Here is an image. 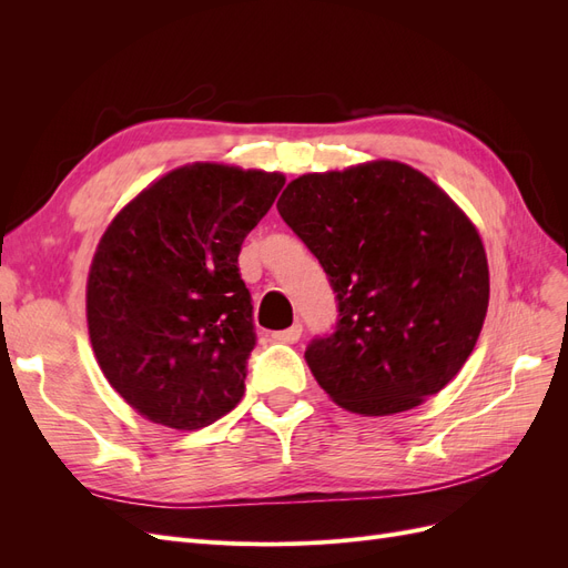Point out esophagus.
Instances as JSON below:
<instances>
[{
    "label": "esophagus",
    "mask_w": 568,
    "mask_h": 568,
    "mask_svg": "<svg viewBox=\"0 0 568 568\" xmlns=\"http://www.w3.org/2000/svg\"><path fill=\"white\" fill-rule=\"evenodd\" d=\"M301 334H303V324H294V326H288V329H282V332H274L272 334V338L274 341H280V343H296L298 338H301Z\"/></svg>",
    "instance_id": "1"
}]
</instances>
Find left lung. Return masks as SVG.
Returning a JSON list of instances; mask_svg holds the SVG:
<instances>
[{
    "instance_id": "8db88e82",
    "label": "left lung",
    "mask_w": 568,
    "mask_h": 568,
    "mask_svg": "<svg viewBox=\"0 0 568 568\" xmlns=\"http://www.w3.org/2000/svg\"><path fill=\"white\" fill-rule=\"evenodd\" d=\"M277 211L338 301L334 332L305 348L334 403L384 417L455 379L484 326L490 282L476 227L438 184L374 161L301 175Z\"/></svg>"
}]
</instances>
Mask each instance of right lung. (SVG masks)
Masks as SVG:
<instances>
[{"label":"right lung","instance_id":"right-lung-1","mask_svg":"<svg viewBox=\"0 0 568 568\" xmlns=\"http://www.w3.org/2000/svg\"><path fill=\"white\" fill-rule=\"evenodd\" d=\"M282 186L280 173L184 165L101 236L90 341L109 384L146 419L194 432L242 400L255 326L239 251Z\"/></svg>","mask_w":568,"mask_h":568}]
</instances>
